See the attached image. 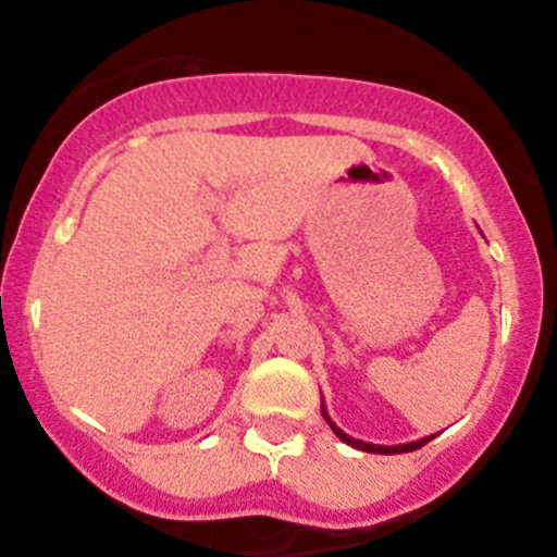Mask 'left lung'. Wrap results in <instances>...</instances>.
Wrapping results in <instances>:
<instances>
[{
  "mask_svg": "<svg viewBox=\"0 0 557 557\" xmlns=\"http://www.w3.org/2000/svg\"><path fill=\"white\" fill-rule=\"evenodd\" d=\"M323 419L327 421V424H331V430L336 432V435H338V441H344V443H347V446H352V448L368 450V454H408V450H417V448H421V446H426V443H430L432 437H435V435H430V437H421V441H413V443H403V446H373V443H362V441H355V437H349L347 432L342 430V426H336V424H333L331 417H327L325 406H323Z\"/></svg>",
  "mask_w": 557,
  "mask_h": 557,
  "instance_id": "1",
  "label": "left lung"
}]
</instances>
